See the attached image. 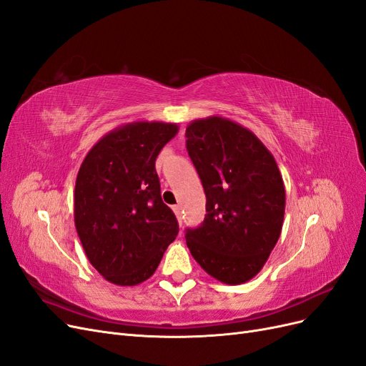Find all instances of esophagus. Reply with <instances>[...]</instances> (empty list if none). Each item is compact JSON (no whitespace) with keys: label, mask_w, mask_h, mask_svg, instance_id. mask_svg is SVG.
I'll use <instances>...</instances> for the list:
<instances>
[{"label":"esophagus","mask_w":366,"mask_h":366,"mask_svg":"<svg viewBox=\"0 0 366 366\" xmlns=\"http://www.w3.org/2000/svg\"><path fill=\"white\" fill-rule=\"evenodd\" d=\"M172 210H174L175 217H177V219H179V222H180V225H182V207H180V206H174Z\"/></svg>","instance_id":"1"}]
</instances>
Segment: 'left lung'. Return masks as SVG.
Masks as SVG:
<instances>
[{
	"label": "left lung",
	"instance_id": "obj_1",
	"mask_svg": "<svg viewBox=\"0 0 366 366\" xmlns=\"http://www.w3.org/2000/svg\"><path fill=\"white\" fill-rule=\"evenodd\" d=\"M186 148L206 194V217L187 230L192 257L213 279L242 285L279 241L286 192L271 151L244 125L219 115L186 127Z\"/></svg>",
	"mask_w": 366,
	"mask_h": 366
}]
</instances>
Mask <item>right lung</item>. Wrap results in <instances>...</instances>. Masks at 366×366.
Here are the masks:
<instances>
[{
    "label": "right lung",
    "instance_id": "obj_1",
    "mask_svg": "<svg viewBox=\"0 0 366 366\" xmlns=\"http://www.w3.org/2000/svg\"><path fill=\"white\" fill-rule=\"evenodd\" d=\"M175 122L134 121L109 132L86 154L75 180L74 222L92 267L117 286H136L157 269L179 233L156 172Z\"/></svg>",
    "mask_w": 366,
    "mask_h": 366
}]
</instances>
